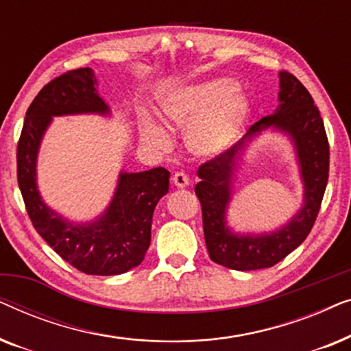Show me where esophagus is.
I'll return each instance as SVG.
<instances>
[{"label": "esophagus", "instance_id": "1", "mask_svg": "<svg viewBox=\"0 0 351 351\" xmlns=\"http://www.w3.org/2000/svg\"><path fill=\"white\" fill-rule=\"evenodd\" d=\"M172 184H174L177 189H184V186L190 184V179H189V176L185 174V172L179 171V172H176L174 176H172Z\"/></svg>", "mask_w": 351, "mask_h": 351}]
</instances>
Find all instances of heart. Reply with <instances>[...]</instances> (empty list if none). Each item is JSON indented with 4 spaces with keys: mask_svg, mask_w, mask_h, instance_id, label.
Listing matches in <instances>:
<instances>
[{
    "mask_svg": "<svg viewBox=\"0 0 351 351\" xmlns=\"http://www.w3.org/2000/svg\"><path fill=\"white\" fill-rule=\"evenodd\" d=\"M167 121L186 129V145L195 155L214 156L237 141L246 123L249 105L232 81L214 80L167 95L161 105ZM142 137L153 147L165 148L169 137L156 123L145 121Z\"/></svg>",
    "mask_w": 351,
    "mask_h": 351,
    "instance_id": "b5f03b06",
    "label": "heart"
}]
</instances>
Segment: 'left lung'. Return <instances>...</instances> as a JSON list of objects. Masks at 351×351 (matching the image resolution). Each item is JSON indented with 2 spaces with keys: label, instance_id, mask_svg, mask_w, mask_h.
I'll return each mask as SVG.
<instances>
[{
  "label": "left lung",
  "instance_id": "obj_1",
  "mask_svg": "<svg viewBox=\"0 0 351 351\" xmlns=\"http://www.w3.org/2000/svg\"><path fill=\"white\" fill-rule=\"evenodd\" d=\"M280 88L281 104L275 114L262 118L238 143L198 167L201 180L195 186V193L203 210L206 247L210 261L232 270L273 267L299 247L313 228L328 185L329 142L319 110L305 86L289 71L280 73ZM270 125L289 133L295 141L306 185L304 208L278 232L258 237L234 235L224 222L234 161L244 141Z\"/></svg>",
  "mask_w": 351,
  "mask_h": 351
}]
</instances>
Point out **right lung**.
Instances as JSON below:
<instances>
[{
    "label": "right lung",
    "mask_w": 351,
    "mask_h": 351,
    "mask_svg": "<svg viewBox=\"0 0 351 351\" xmlns=\"http://www.w3.org/2000/svg\"><path fill=\"white\" fill-rule=\"evenodd\" d=\"M94 71H65L43 88L27 110L17 143V182L33 227L76 270L86 275H121L141 265L150 246L155 206L169 190V171L121 172L112 204L99 220L75 225L59 217L41 201L36 189V155L52 117L108 113L95 90Z\"/></svg>",
    "instance_id": "obj_1"
}]
</instances>
